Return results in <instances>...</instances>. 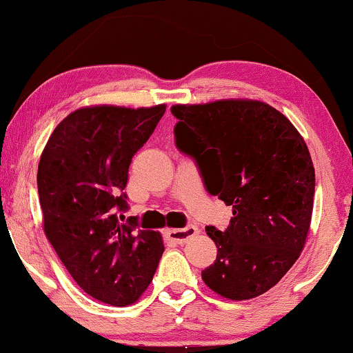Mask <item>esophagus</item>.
<instances>
[{
  "label": "esophagus",
  "instance_id": "esophagus-1",
  "mask_svg": "<svg viewBox=\"0 0 353 353\" xmlns=\"http://www.w3.org/2000/svg\"><path fill=\"white\" fill-rule=\"evenodd\" d=\"M197 233H199L197 226H187V228H182V230H168L166 238L171 241V243L184 244L185 241L194 238Z\"/></svg>",
  "mask_w": 353,
  "mask_h": 353
}]
</instances>
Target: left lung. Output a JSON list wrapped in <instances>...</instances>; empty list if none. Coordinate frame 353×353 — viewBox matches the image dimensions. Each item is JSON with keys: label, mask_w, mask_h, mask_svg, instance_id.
I'll use <instances>...</instances> for the list:
<instances>
[{"label": "left lung", "mask_w": 353, "mask_h": 353, "mask_svg": "<svg viewBox=\"0 0 353 353\" xmlns=\"http://www.w3.org/2000/svg\"><path fill=\"white\" fill-rule=\"evenodd\" d=\"M176 145L192 154L203 184L233 207L228 228L205 231L216 259L202 270L210 290L233 301L269 292L292 269L310 233L314 166L295 125L254 99L176 104Z\"/></svg>", "instance_id": "1"}]
</instances>
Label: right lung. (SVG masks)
<instances>
[{
	"label": "right lung",
	"instance_id": "1",
	"mask_svg": "<svg viewBox=\"0 0 353 353\" xmlns=\"http://www.w3.org/2000/svg\"><path fill=\"white\" fill-rule=\"evenodd\" d=\"M166 104L86 105L66 115L48 138L37 171L43 233L79 288L112 306L138 301L164 252L158 231L119 220L133 154Z\"/></svg>",
	"mask_w": 353,
	"mask_h": 353
}]
</instances>
